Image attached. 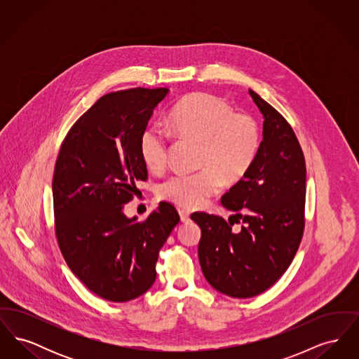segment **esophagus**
I'll list each match as a JSON object with an SVG mask.
<instances>
[{
    "label": "esophagus",
    "mask_w": 359,
    "mask_h": 359,
    "mask_svg": "<svg viewBox=\"0 0 359 359\" xmlns=\"http://www.w3.org/2000/svg\"><path fill=\"white\" fill-rule=\"evenodd\" d=\"M179 215H180V221L183 223H187L191 221L189 219V212L187 210H179Z\"/></svg>",
    "instance_id": "1"
}]
</instances>
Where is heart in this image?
<instances>
[{
	"label": "heart",
	"instance_id": "1",
	"mask_svg": "<svg viewBox=\"0 0 359 359\" xmlns=\"http://www.w3.org/2000/svg\"><path fill=\"white\" fill-rule=\"evenodd\" d=\"M176 132L201 142L199 167L194 173H176L163 183L161 198L184 208H198L221 184L241 182L255 163L259 148L256 121L221 98L196 93L175 106L171 114ZM144 163L151 171L164 170L168 157V136L160 126L148 128L140 140Z\"/></svg>",
	"mask_w": 359,
	"mask_h": 359
}]
</instances>
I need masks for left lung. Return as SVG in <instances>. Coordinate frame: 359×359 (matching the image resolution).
Segmentation results:
<instances>
[{
	"label": "left lung",
	"mask_w": 359,
	"mask_h": 359,
	"mask_svg": "<svg viewBox=\"0 0 359 359\" xmlns=\"http://www.w3.org/2000/svg\"><path fill=\"white\" fill-rule=\"evenodd\" d=\"M264 117L262 141L245 177L221 199L233 211L221 217L195 212L202 238L198 255L208 284L223 294L246 299L271 288L296 255L304 231L306 160L290 123L253 90ZM242 222L241 231L231 226Z\"/></svg>",
	"instance_id": "1"
}]
</instances>
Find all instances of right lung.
<instances>
[{
    "label": "right lung",
    "instance_id": "obj_1",
    "mask_svg": "<svg viewBox=\"0 0 359 359\" xmlns=\"http://www.w3.org/2000/svg\"><path fill=\"white\" fill-rule=\"evenodd\" d=\"M168 88H130L101 97L69 129L56 160L55 229L69 269L104 300L123 303L156 280L161 246L180 218L160 202L144 222L128 218L137 182L148 177L140 140Z\"/></svg>",
    "mask_w": 359,
    "mask_h": 359
}]
</instances>
